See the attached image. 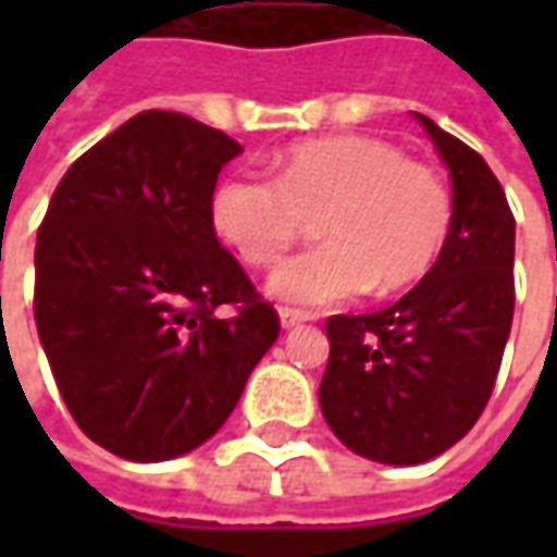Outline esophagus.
Wrapping results in <instances>:
<instances>
[{
  "label": "esophagus",
  "instance_id": "34e87169",
  "mask_svg": "<svg viewBox=\"0 0 557 557\" xmlns=\"http://www.w3.org/2000/svg\"><path fill=\"white\" fill-rule=\"evenodd\" d=\"M307 319H310V315L300 310H288V307H285V310H278V322H282V329H285V332H288V329H297V325H304Z\"/></svg>",
  "mask_w": 557,
  "mask_h": 557
}]
</instances>
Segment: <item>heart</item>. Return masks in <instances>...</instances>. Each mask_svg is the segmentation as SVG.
<instances>
[{
    "instance_id": "obj_1",
    "label": "heart",
    "mask_w": 557,
    "mask_h": 557,
    "mask_svg": "<svg viewBox=\"0 0 557 557\" xmlns=\"http://www.w3.org/2000/svg\"><path fill=\"white\" fill-rule=\"evenodd\" d=\"M315 220L325 245L269 278L285 304L334 307L418 285L446 247L453 195L431 166L369 136L300 141L278 161V183L232 173L210 195L213 232L253 269L275 267Z\"/></svg>"
}]
</instances>
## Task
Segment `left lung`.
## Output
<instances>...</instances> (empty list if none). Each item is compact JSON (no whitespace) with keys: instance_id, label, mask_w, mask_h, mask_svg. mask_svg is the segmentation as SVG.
<instances>
[{"instance_id":"8db88e82","label":"left lung","mask_w":557,"mask_h":557,"mask_svg":"<svg viewBox=\"0 0 557 557\" xmlns=\"http://www.w3.org/2000/svg\"><path fill=\"white\" fill-rule=\"evenodd\" d=\"M416 117L453 180L446 247L394 307L325 322L322 416L347 449L381 465H421L474 428L515 315V216L503 185L478 151Z\"/></svg>"}]
</instances>
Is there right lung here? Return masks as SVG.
I'll list each match as a JSON object with an SVG mask.
<instances>
[{"mask_svg":"<svg viewBox=\"0 0 557 557\" xmlns=\"http://www.w3.org/2000/svg\"><path fill=\"white\" fill-rule=\"evenodd\" d=\"M238 154L198 120L141 111L64 173L39 225V344L83 434L120 459L207 443L278 337L210 223L216 176ZM223 302L239 315L220 320Z\"/></svg>","mask_w":557,"mask_h":557,"instance_id":"add662e5","label":"right lung"}]
</instances>
